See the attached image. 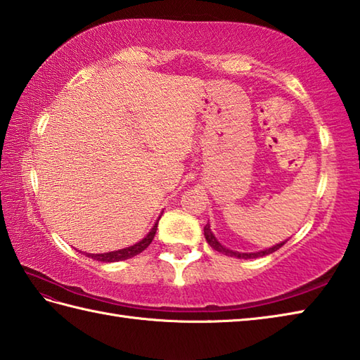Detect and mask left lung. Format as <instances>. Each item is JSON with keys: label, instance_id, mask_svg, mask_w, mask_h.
I'll return each mask as SVG.
<instances>
[{"label": "left lung", "instance_id": "1", "mask_svg": "<svg viewBox=\"0 0 360 360\" xmlns=\"http://www.w3.org/2000/svg\"><path fill=\"white\" fill-rule=\"evenodd\" d=\"M203 231H205V239H207V242L211 245V248H214V250L219 252V253H224V255H226V256H233V258H239V259H253V258H259V256L270 255V253H274V252H276V250H280V248L285 244V242H288V240L280 242V244H276V245L270 247V248H266V250H262V252H256V253H239V252H233V250H230V248L224 247V245L221 244V242H219V240L216 239L214 234H212V231H211V229H210V224L205 225Z\"/></svg>", "mask_w": 360, "mask_h": 360}]
</instances>
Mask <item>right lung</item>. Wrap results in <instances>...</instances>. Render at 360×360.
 Masks as SVG:
<instances>
[{
	"label": "right lung",
	"mask_w": 360,
	"mask_h": 360,
	"mask_svg": "<svg viewBox=\"0 0 360 360\" xmlns=\"http://www.w3.org/2000/svg\"><path fill=\"white\" fill-rule=\"evenodd\" d=\"M160 221V217H158ZM158 221L153 225V229L149 231L148 236H146L143 240L136 242L135 245H130L127 248H122V250H116V252H108V253H99V255H91L86 253L88 258L96 259V261H102V262H118V261H124L129 258H134L138 253H141L143 250H146L150 245V242L153 240V236L157 233V226H158Z\"/></svg>",
	"instance_id": "1"
}]
</instances>
